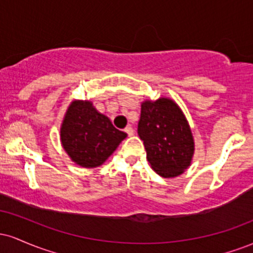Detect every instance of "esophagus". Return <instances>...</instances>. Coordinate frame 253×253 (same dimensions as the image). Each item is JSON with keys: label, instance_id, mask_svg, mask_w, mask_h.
I'll list each match as a JSON object with an SVG mask.
<instances>
[{"label": "esophagus", "instance_id": "1", "mask_svg": "<svg viewBox=\"0 0 253 253\" xmlns=\"http://www.w3.org/2000/svg\"><path fill=\"white\" fill-rule=\"evenodd\" d=\"M125 132L127 133V135H133V133H134V130H133V128H132V126H127L126 128H125Z\"/></svg>", "mask_w": 253, "mask_h": 253}]
</instances>
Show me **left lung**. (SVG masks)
<instances>
[{"mask_svg":"<svg viewBox=\"0 0 253 253\" xmlns=\"http://www.w3.org/2000/svg\"><path fill=\"white\" fill-rule=\"evenodd\" d=\"M138 134L146 158L158 175L172 178L188 169L194 155V138L175 101L161 97L141 103Z\"/></svg>","mask_w":253,"mask_h":253,"instance_id":"obj_1","label":"left lung"}]
</instances>
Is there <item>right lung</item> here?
I'll list each match as a JSON object with an SVG mask.
<instances>
[{"label": "right lung", "mask_w": 253, "mask_h": 253, "mask_svg": "<svg viewBox=\"0 0 253 253\" xmlns=\"http://www.w3.org/2000/svg\"><path fill=\"white\" fill-rule=\"evenodd\" d=\"M126 136L90 101H74L60 127L64 150L72 162L83 168L102 165Z\"/></svg>", "instance_id": "right-lung-1"}]
</instances>
